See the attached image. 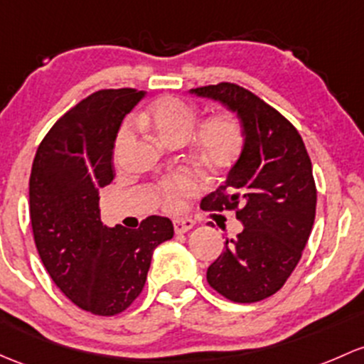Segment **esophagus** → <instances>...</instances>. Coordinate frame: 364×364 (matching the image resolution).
I'll return each instance as SVG.
<instances>
[{"label":"esophagus","instance_id":"obj_1","mask_svg":"<svg viewBox=\"0 0 364 364\" xmlns=\"http://www.w3.org/2000/svg\"><path fill=\"white\" fill-rule=\"evenodd\" d=\"M193 221L192 220H176L174 221V232L176 233H186L188 230L193 228Z\"/></svg>","mask_w":364,"mask_h":364}]
</instances>
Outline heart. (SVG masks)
<instances>
[{"instance_id":"obj_1","label":"heart","mask_w":364,"mask_h":364,"mask_svg":"<svg viewBox=\"0 0 364 364\" xmlns=\"http://www.w3.org/2000/svg\"><path fill=\"white\" fill-rule=\"evenodd\" d=\"M197 122V112L176 97H162L151 102L137 117V124L155 132L164 143L179 144L186 139ZM132 137L131 125L125 124L114 141V155H120ZM244 146V132L239 122L228 113L214 114L195 131L193 151L198 162L209 171L228 169L239 159ZM198 190L192 172H176L160 183V198L169 211H178L185 200Z\"/></svg>"}]
</instances>
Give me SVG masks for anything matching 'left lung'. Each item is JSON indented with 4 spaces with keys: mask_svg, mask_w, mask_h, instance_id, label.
<instances>
[{
    "mask_svg": "<svg viewBox=\"0 0 364 364\" xmlns=\"http://www.w3.org/2000/svg\"><path fill=\"white\" fill-rule=\"evenodd\" d=\"M190 94L235 113L244 132L227 179L200 202L202 209H233L244 227L209 265L208 282L237 304L265 300L284 286L312 232V162L296 129L252 92L218 83Z\"/></svg>",
    "mask_w": 364,
    "mask_h": 364,
    "instance_id": "left-lung-1",
    "label": "left lung"
}]
</instances>
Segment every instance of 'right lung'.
Masks as SVG:
<instances>
[{"instance_id":"1","label":"right lung","mask_w":364,"mask_h":364,"mask_svg":"<svg viewBox=\"0 0 364 364\" xmlns=\"http://www.w3.org/2000/svg\"><path fill=\"white\" fill-rule=\"evenodd\" d=\"M143 97L134 89L94 92L53 124L31 169L29 216L41 262L73 304L97 316L124 312L139 296L153 250L174 235L162 216L137 230L101 221L99 190L113 179L117 134Z\"/></svg>"}]
</instances>
